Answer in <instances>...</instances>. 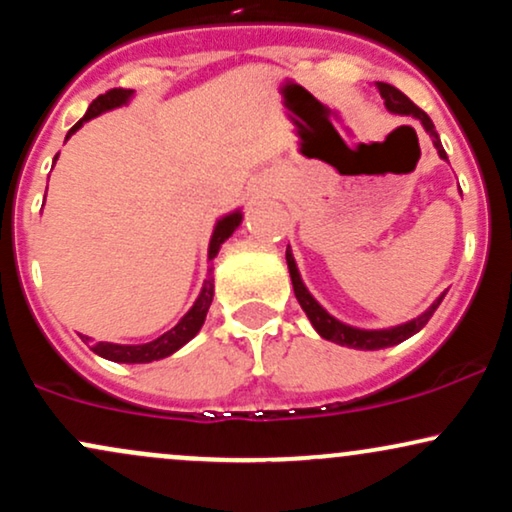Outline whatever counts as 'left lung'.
<instances>
[{
    "mask_svg": "<svg viewBox=\"0 0 512 512\" xmlns=\"http://www.w3.org/2000/svg\"><path fill=\"white\" fill-rule=\"evenodd\" d=\"M378 91H380V96L385 98V108L390 110V113L416 117V120H419L421 125H424L426 132L431 134L433 146H436V149H438V156L443 158V161H448V154H445L443 144H440V137H438L436 127H433L431 117H428L424 110L419 108V105L411 103L402 91H397L395 86L378 81ZM286 264H289L293 293H296L298 303H301V308L305 310V315H308L310 325L315 327V332L320 334L322 339H330V342L339 344V346H349V349L375 351V349H387V346H395L399 342H404V339H409L411 334L419 332L421 327H426V322L431 320L433 313H436V308H438L440 301H443V296H445V293H443V296H440L438 301L426 310V313H421L419 317H414V320L404 322V325L390 327V330H358V327H351V325H344V322H339L337 317H332L325 308H322L320 303L315 301L313 296H310V291L305 289L301 274H298L296 260H293L291 250H286Z\"/></svg>",
    "mask_w": 512,
    "mask_h": 512,
    "instance_id": "1",
    "label": "left lung"
}]
</instances>
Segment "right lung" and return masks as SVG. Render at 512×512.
Returning <instances> with one entry per match:
<instances>
[{
    "label": "right lung",
    "instance_id": "obj_1",
    "mask_svg": "<svg viewBox=\"0 0 512 512\" xmlns=\"http://www.w3.org/2000/svg\"><path fill=\"white\" fill-rule=\"evenodd\" d=\"M132 93L134 91H129V88H110L108 93L98 96L96 101L88 105L86 115L81 117V120L76 122L72 129H69L67 139L72 137L76 129L84 125V122L93 120V117L105 113V110H113V108H120V105H125L129 98H132ZM240 221H243V214H240V211H233V214L223 216V219L216 221L214 233H211V240H209V260H214V257L219 255V248L233 236V231L240 226ZM211 301H214V279H211V274H209L207 281H204V286H202V293L197 296L195 305L187 310V315L182 317L173 330H168L166 334H161V337L154 339V342H146V344L98 342V344H91V349L96 351L98 356L108 358V361H115V363H151V361H158V358H166L170 354H175L180 346H185L199 330H202L204 317H207V313H209ZM81 339L88 342V337H81Z\"/></svg>",
    "mask_w": 512,
    "mask_h": 512
}]
</instances>
